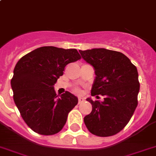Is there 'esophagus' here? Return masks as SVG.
I'll list each match as a JSON object with an SVG mask.
<instances>
[{"instance_id":"1","label":"esophagus","mask_w":156,"mask_h":156,"mask_svg":"<svg viewBox=\"0 0 156 156\" xmlns=\"http://www.w3.org/2000/svg\"><path fill=\"white\" fill-rule=\"evenodd\" d=\"M84 98H78V104H81V103H82L83 101H84Z\"/></svg>"}]
</instances>
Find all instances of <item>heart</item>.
<instances>
[{"instance_id": "obj_1", "label": "heart", "mask_w": 156, "mask_h": 156, "mask_svg": "<svg viewBox=\"0 0 156 156\" xmlns=\"http://www.w3.org/2000/svg\"><path fill=\"white\" fill-rule=\"evenodd\" d=\"M75 92H76V93H78V94H79V93H80V90H78V89H77V90H75Z\"/></svg>"}]
</instances>
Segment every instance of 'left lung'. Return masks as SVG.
I'll list each match as a JSON object with an SVG mask.
<instances>
[{
  "instance_id": "8db88e82",
  "label": "left lung",
  "mask_w": 156,
  "mask_h": 156,
  "mask_svg": "<svg viewBox=\"0 0 156 156\" xmlns=\"http://www.w3.org/2000/svg\"><path fill=\"white\" fill-rule=\"evenodd\" d=\"M79 52L95 72L91 95L105 97L103 101L86 99L93 108L84 117L85 125L98 136H113L126 126L138 104L140 83L136 67L121 52L105 48Z\"/></svg>"
}]
</instances>
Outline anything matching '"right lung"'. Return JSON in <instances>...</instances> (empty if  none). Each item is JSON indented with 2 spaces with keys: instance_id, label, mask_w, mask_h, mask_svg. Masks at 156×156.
Wrapping results in <instances>:
<instances>
[{
  "instance_id": "obj_1",
  "label": "right lung",
  "mask_w": 156,
  "mask_h": 156,
  "mask_svg": "<svg viewBox=\"0 0 156 156\" xmlns=\"http://www.w3.org/2000/svg\"><path fill=\"white\" fill-rule=\"evenodd\" d=\"M80 58L76 49L48 46L35 49L17 62L11 80L14 102L35 133L54 135L65 125L78 98L68 91L58 98L54 85L68 63Z\"/></svg>"
}]
</instances>
